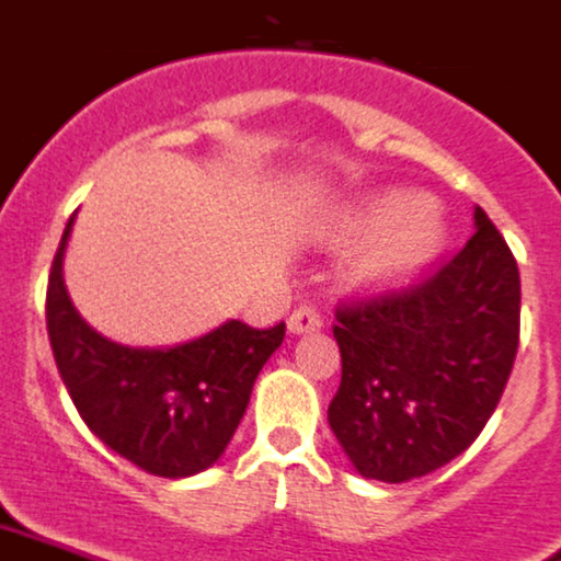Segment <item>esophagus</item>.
<instances>
[{
  "mask_svg": "<svg viewBox=\"0 0 561 561\" xmlns=\"http://www.w3.org/2000/svg\"><path fill=\"white\" fill-rule=\"evenodd\" d=\"M322 328V317L317 313V308H310V305H302V308H296L288 319V331L290 333H317Z\"/></svg>",
  "mask_w": 561,
  "mask_h": 561,
  "instance_id": "1",
  "label": "esophagus"
}]
</instances>
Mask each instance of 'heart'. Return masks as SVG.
<instances>
[{"mask_svg": "<svg viewBox=\"0 0 561 561\" xmlns=\"http://www.w3.org/2000/svg\"><path fill=\"white\" fill-rule=\"evenodd\" d=\"M328 237L339 244L365 239L347 276L362 290H393L439 256L448 228L427 196L393 187L342 210Z\"/></svg>", "mask_w": 561, "mask_h": 561, "instance_id": "b5f03b06", "label": "heart"}]
</instances>
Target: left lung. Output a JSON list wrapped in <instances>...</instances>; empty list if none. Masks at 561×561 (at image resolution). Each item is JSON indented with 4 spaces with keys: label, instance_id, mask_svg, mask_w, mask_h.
<instances>
[{
    "label": "left lung",
    "instance_id": "8db88e82",
    "mask_svg": "<svg viewBox=\"0 0 561 561\" xmlns=\"http://www.w3.org/2000/svg\"><path fill=\"white\" fill-rule=\"evenodd\" d=\"M431 279L336 310L342 385L328 422L365 479L411 482L470 448L519 347V267L482 208Z\"/></svg>",
    "mask_w": 561,
    "mask_h": 561
}]
</instances>
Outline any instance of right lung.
<instances>
[{"label":"right lung","instance_id":"1","mask_svg":"<svg viewBox=\"0 0 561 561\" xmlns=\"http://www.w3.org/2000/svg\"><path fill=\"white\" fill-rule=\"evenodd\" d=\"M70 216L48 279V336L54 359L84 425L113 454L153 477L185 479L222 459L242 422L259 370L285 339L228 319L171 347L111 342L79 317L65 285Z\"/></svg>","mask_w":561,"mask_h":561}]
</instances>
